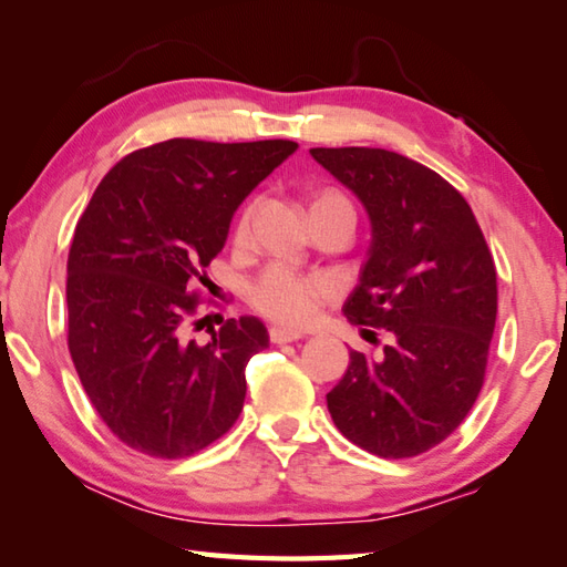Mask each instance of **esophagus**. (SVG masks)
<instances>
[{
  "label": "esophagus",
  "mask_w": 567,
  "mask_h": 567,
  "mask_svg": "<svg viewBox=\"0 0 567 567\" xmlns=\"http://www.w3.org/2000/svg\"><path fill=\"white\" fill-rule=\"evenodd\" d=\"M302 334L295 332V330H285V328H270V342L275 344H285V342H295L300 340Z\"/></svg>",
  "instance_id": "1"
}]
</instances>
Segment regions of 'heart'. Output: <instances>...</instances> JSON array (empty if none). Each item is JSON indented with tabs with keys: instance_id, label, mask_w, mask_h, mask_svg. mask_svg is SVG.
I'll list each match as a JSON object with an SVG mask.
<instances>
[{
	"instance_id": "obj_1",
	"label": "heart",
	"mask_w": 567,
	"mask_h": 567,
	"mask_svg": "<svg viewBox=\"0 0 567 567\" xmlns=\"http://www.w3.org/2000/svg\"><path fill=\"white\" fill-rule=\"evenodd\" d=\"M340 197L334 192H322L320 197H315V205L324 203V199ZM255 205H247L237 217L235 225V243H247L249 225H252ZM328 282L318 280V277H302L287 267H270V270L260 275V280L249 290V302L257 312H262L265 318H270L277 324H287V328H302L310 322L328 297Z\"/></svg>"
}]
</instances>
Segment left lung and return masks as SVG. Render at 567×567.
<instances>
[{
  "instance_id": "1",
  "label": "left lung",
  "mask_w": 567,
  "mask_h": 567,
  "mask_svg": "<svg viewBox=\"0 0 567 567\" xmlns=\"http://www.w3.org/2000/svg\"><path fill=\"white\" fill-rule=\"evenodd\" d=\"M310 155L358 195L372 225L344 318L392 334L380 358L350 350L348 372L328 392L332 422L378 457L422 455L455 433L485 382L493 255L465 197L420 162L375 147Z\"/></svg>"
}]
</instances>
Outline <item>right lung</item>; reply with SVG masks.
<instances>
[{
    "label": "right lung",
    "mask_w": 567,
    "mask_h": 567,
    "mask_svg": "<svg viewBox=\"0 0 567 567\" xmlns=\"http://www.w3.org/2000/svg\"><path fill=\"white\" fill-rule=\"evenodd\" d=\"M297 150L290 140H167L134 150L94 189L66 260V344L92 408L124 445L189 457L243 412L257 318L189 340L205 267L235 209Z\"/></svg>",
    "instance_id": "1"
}]
</instances>
